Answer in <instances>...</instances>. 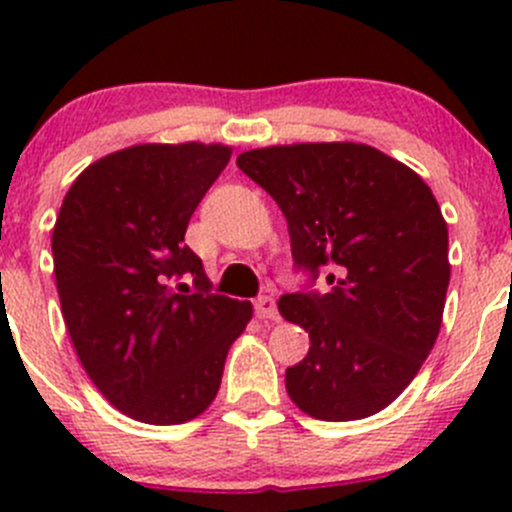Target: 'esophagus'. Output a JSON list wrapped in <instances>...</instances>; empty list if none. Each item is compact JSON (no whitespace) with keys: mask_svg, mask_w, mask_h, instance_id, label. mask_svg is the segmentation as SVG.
<instances>
[{"mask_svg":"<svg viewBox=\"0 0 512 512\" xmlns=\"http://www.w3.org/2000/svg\"><path fill=\"white\" fill-rule=\"evenodd\" d=\"M255 312H257V317L265 319V322H277V319H280V314H277L275 297H270V294H262V297L255 299Z\"/></svg>","mask_w":512,"mask_h":512,"instance_id":"34e87169","label":"esophagus"}]
</instances>
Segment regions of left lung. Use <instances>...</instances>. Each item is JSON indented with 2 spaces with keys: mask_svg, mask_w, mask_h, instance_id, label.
<instances>
[{
  "mask_svg": "<svg viewBox=\"0 0 512 512\" xmlns=\"http://www.w3.org/2000/svg\"><path fill=\"white\" fill-rule=\"evenodd\" d=\"M237 168L285 213L294 265L312 280L332 267L327 294L277 302L312 342L287 369L289 399L322 421L379 414L414 381L441 329L451 265L431 188L364 143L255 148Z\"/></svg>",
  "mask_w": 512,
  "mask_h": 512,
  "instance_id": "left-lung-1",
  "label": "left lung"
}]
</instances>
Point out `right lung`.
<instances>
[{
	"label": "right lung",
	"mask_w": 512,
	"mask_h": 512,
	"mask_svg": "<svg viewBox=\"0 0 512 512\" xmlns=\"http://www.w3.org/2000/svg\"><path fill=\"white\" fill-rule=\"evenodd\" d=\"M232 148L143 143L91 163L51 235L56 289L76 354L126 416L156 426L200 416L252 304L210 292L185 230ZM194 280L190 290L172 282Z\"/></svg>",
	"instance_id": "add662e5"
}]
</instances>
